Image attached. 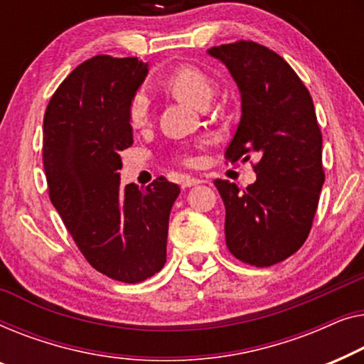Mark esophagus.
Returning a JSON list of instances; mask_svg holds the SVG:
<instances>
[{"label":"esophagus","instance_id":"34e87169","mask_svg":"<svg viewBox=\"0 0 364 364\" xmlns=\"http://www.w3.org/2000/svg\"><path fill=\"white\" fill-rule=\"evenodd\" d=\"M203 183L201 180H198V178H191V176H186L184 180L181 181V188H191V186H196V184Z\"/></svg>","mask_w":364,"mask_h":364}]
</instances>
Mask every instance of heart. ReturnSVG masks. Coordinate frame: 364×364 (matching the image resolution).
<instances>
[{"mask_svg":"<svg viewBox=\"0 0 364 364\" xmlns=\"http://www.w3.org/2000/svg\"><path fill=\"white\" fill-rule=\"evenodd\" d=\"M165 87L178 99L186 104L203 109L213 95V82L203 73L201 69L194 65H180L171 70L165 79ZM151 114V100L145 90H138L132 95L127 107L129 122L135 129H141L148 124ZM184 163H193L189 156L183 158Z\"/></svg>","mask_w":364,"mask_h":364,"instance_id":"heart-1","label":"heart"}]
</instances>
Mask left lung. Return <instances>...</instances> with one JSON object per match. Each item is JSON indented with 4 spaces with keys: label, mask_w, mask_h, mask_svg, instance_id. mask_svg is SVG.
Segmentation results:
<instances>
[{
    "label": "left lung",
    "mask_w": 364,
    "mask_h": 364,
    "mask_svg": "<svg viewBox=\"0 0 364 364\" xmlns=\"http://www.w3.org/2000/svg\"><path fill=\"white\" fill-rule=\"evenodd\" d=\"M208 53L240 92L242 115L224 158L260 156L257 180L245 189L214 181L226 206V245L235 259L270 267L304 245L318 206L325 171L314 100L289 63L265 46L235 41Z\"/></svg>",
    "instance_id": "left-lung-1"
}]
</instances>
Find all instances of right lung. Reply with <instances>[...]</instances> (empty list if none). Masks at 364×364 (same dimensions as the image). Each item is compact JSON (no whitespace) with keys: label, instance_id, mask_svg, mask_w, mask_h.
Listing matches in <instances>:
<instances>
[{"label":"right lung","instance_id":"right-lung-1","mask_svg":"<svg viewBox=\"0 0 364 364\" xmlns=\"http://www.w3.org/2000/svg\"><path fill=\"white\" fill-rule=\"evenodd\" d=\"M136 58L95 55L77 65L44 114L49 198L92 267L136 284L166 262L168 219L180 186L165 176L120 186V151L132 146L127 107L145 79Z\"/></svg>","mask_w":364,"mask_h":364}]
</instances>
